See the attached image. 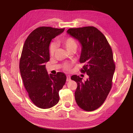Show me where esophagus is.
Segmentation results:
<instances>
[{
  "instance_id": "34e87169",
  "label": "esophagus",
  "mask_w": 133,
  "mask_h": 133,
  "mask_svg": "<svg viewBox=\"0 0 133 133\" xmlns=\"http://www.w3.org/2000/svg\"><path fill=\"white\" fill-rule=\"evenodd\" d=\"M71 80V78L70 76H66V81H70Z\"/></svg>"
}]
</instances>
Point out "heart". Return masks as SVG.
Returning a JSON list of instances; mask_svg holds the SVG:
<instances>
[{
	"label": "heart",
	"instance_id": "b5f03b06",
	"mask_svg": "<svg viewBox=\"0 0 133 133\" xmlns=\"http://www.w3.org/2000/svg\"><path fill=\"white\" fill-rule=\"evenodd\" d=\"M60 43L68 51H71L72 50H75L77 47V44L76 40L71 37H68L65 38L64 39H62L60 41ZM57 48V46L56 44L51 43L49 46V53L51 55L53 56L54 55L56 50ZM70 65H65L64 66V69L68 70L70 69Z\"/></svg>",
	"mask_w": 133,
	"mask_h": 133
}]
</instances>
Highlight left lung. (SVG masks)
I'll return each mask as SVG.
<instances>
[{
  "mask_svg": "<svg viewBox=\"0 0 133 133\" xmlns=\"http://www.w3.org/2000/svg\"><path fill=\"white\" fill-rule=\"evenodd\" d=\"M67 32L81 44L80 62L84 65L80 72L89 76L85 81L76 75L71 77L77 85L76 102L83 110L93 111L102 106L112 88L116 69L112 49L104 35L94 26L71 28Z\"/></svg>",
  "mask_w": 133,
  "mask_h": 133,
  "instance_id": "8db88e82",
  "label": "left lung"
}]
</instances>
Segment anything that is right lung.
Listing matches in <instances>:
<instances>
[{
  "label": "right lung",
  "mask_w": 133,
  "mask_h": 133,
  "mask_svg": "<svg viewBox=\"0 0 133 133\" xmlns=\"http://www.w3.org/2000/svg\"><path fill=\"white\" fill-rule=\"evenodd\" d=\"M64 30L39 27L29 35L23 46L19 63L21 76L31 101L40 108L56 105L59 101V91L65 83L64 73L49 75L45 65L49 61L50 42Z\"/></svg>",
  "instance_id": "obj_1"
}]
</instances>
